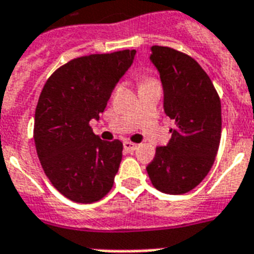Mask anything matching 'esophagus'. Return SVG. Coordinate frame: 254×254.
Returning a JSON list of instances; mask_svg holds the SVG:
<instances>
[{"label": "esophagus", "instance_id": "esophagus-1", "mask_svg": "<svg viewBox=\"0 0 254 254\" xmlns=\"http://www.w3.org/2000/svg\"><path fill=\"white\" fill-rule=\"evenodd\" d=\"M123 147H125L126 151L133 152L137 148V144H133L131 143V141H125V143H123Z\"/></svg>", "mask_w": 254, "mask_h": 254}]
</instances>
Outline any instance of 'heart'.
<instances>
[{
  "mask_svg": "<svg viewBox=\"0 0 254 254\" xmlns=\"http://www.w3.org/2000/svg\"><path fill=\"white\" fill-rule=\"evenodd\" d=\"M145 82H152V81H144L143 84H145Z\"/></svg>",
  "mask_w": 254,
  "mask_h": 254,
  "instance_id": "heart-1",
  "label": "heart"
}]
</instances>
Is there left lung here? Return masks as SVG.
I'll use <instances>...</instances> for the list:
<instances>
[{"label":"left lung","instance_id":"left-lung-1","mask_svg":"<svg viewBox=\"0 0 254 254\" xmlns=\"http://www.w3.org/2000/svg\"><path fill=\"white\" fill-rule=\"evenodd\" d=\"M149 60L160 73L164 111L174 128L169 143L156 148L148 176L161 192L185 194L203 181L215 161L222 133L220 99L207 73L188 55L153 46Z\"/></svg>","mask_w":254,"mask_h":254}]
</instances>
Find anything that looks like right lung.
<instances>
[{"mask_svg":"<svg viewBox=\"0 0 254 254\" xmlns=\"http://www.w3.org/2000/svg\"><path fill=\"white\" fill-rule=\"evenodd\" d=\"M135 55L125 50L73 59L40 93L34 123L38 157L51 184L73 202L93 203L113 188L123 144L99 139L89 122L98 121Z\"/></svg>","mask_w":254,"mask_h":254,"instance_id":"right-lung-1","label":"right lung"}]
</instances>
